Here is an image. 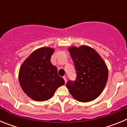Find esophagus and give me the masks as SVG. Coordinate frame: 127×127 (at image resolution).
Wrapping results in <instances>:
<instances>
[{
	"mask_svg": "<svg viewBox=\"0 0 127 127\" xmlns=\"http://www.w3.org/2000/svg\"><path fill=\"white\" fill-rule=\"evenodd\" d=\"M63 78H64V79L65 83H66V82H67V77H66V76H64V77H63Z\"/></svg>",
	"mask_w": 127,
	"mask_h": 127,
	"instance_id": "obj_1",
	"label": "esophagus"
}]
</instances>
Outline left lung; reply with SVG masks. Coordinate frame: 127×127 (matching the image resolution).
Instances as JSON below:
<instances>
[{"instance_id":"8db88e82","label":"left lung","mask_w":127,"mask_h":127,"mask_svg":"<svg viewBox=\"0 0 127 127\" xmlns=\"http://www.w3.org/2000/svg\"><path fill=\"white\" fill-rule=\"evenodd\" d=\"M69 51L74 64L76 78L75 81H68L66 86L78 101H92L100 95L106 85L107 66L99 55L89 46L72 47Z\"/></svg>"}]
</instances>
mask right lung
<instances>
[{
  "label": "right lung",
  "instance_id": "add662e5",
  "mask_svg": "<svg viewBox=\"0 0 127 127\" xmlns=\"http://www.w3.org/2000/svg\"><path fill=\"white\" fill-rule=\"evenodd\" d=\"M54 52L50 48H42L33 51L20 69L19 81L24 92L36 101L50 99L56 90L65 84L58 76V69L51 64Z\"/></svg>",
  "mask_w": 127,
  "mask_h": 127
}]
</instances>
